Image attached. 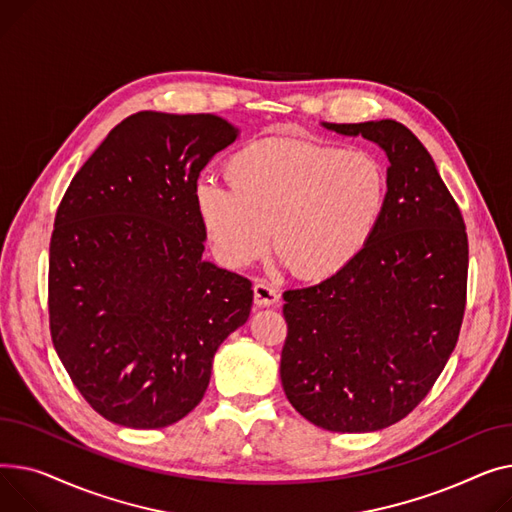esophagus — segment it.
<instances>
[{"label": "esophagus", "instance_id": "obj_1", "mask_svg": "<svg viewBox=\"0 0 512 512\" xmlns=\"http://www.w3.org/2000/svg\"><path fill=\"white\" fill-rule=\"evenodd\" d=\"M254 304L264 308V306H277L279 304V291L268 285L266 281H258L254 285Z\"/></svg>", "mask_w": 512, "mask_h": 512}]
</instances>
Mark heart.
I'll use <instances>...</instances> for the list:
<instances>
[{"label": "heart", "instance_id": "b5f03b06", "mask_svg": "<svg viewBox=\"0 0 512 512\" xmlns=\"http://www.w3.org/2000/svg\"><path fill=\"white\" fill-rule=\"evenodd\" d=\"M227 173L231 184L198 179L194 202L231 268L262 258L273 231L297 277H328L368 246L386 206V169L364 150L273 136L237 150Z\"/></svg>", "mask_w": 512, "mask_h": 512}]
</instances>
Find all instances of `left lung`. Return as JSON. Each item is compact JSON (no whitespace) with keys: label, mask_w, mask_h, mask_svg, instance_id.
<instances>
[{"label":"left lung","mask_w":512,"mask_h":512,"mask_svg":"<svg viewBox=\"0 0 512 512\" xmlns=\"http://www.w3.org/2000/svg\"><path fill=\"white\" fill-rule=\"evenodd\" d=\"M324 126L384 148L386 206L349 264L283 293L281 382L289 403L318 428L376 432L424 401L459 341L467 231L426 146L403 124Z\"/></svg>","instance_id":"1"}]
</instances>
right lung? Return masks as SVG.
Masks as SVG:
<instances>
[{"mask_svg":"<svg viewBox=\"0 0 512 512\" xmlns=\"http://www.w3.org/2000/svg\"><path fill=\"white\" fill-rule=\"evenodd\" d=\"M237 138L210 113L138 111L80 167L49 244L53 347L86 403L157 430L204 397L219 345L246 324L250 279L204 262L194 188Z\"/></svg>","mask_w":512,"mask_h":512,"instance_id":"obj_1","label":"right lung"}]
</instances>
